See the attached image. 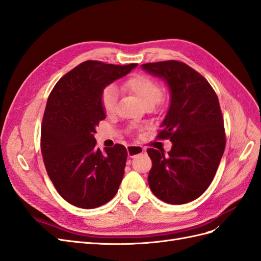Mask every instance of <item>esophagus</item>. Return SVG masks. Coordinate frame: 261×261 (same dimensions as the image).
I'll use <instances>...</instances> for the list:
<instances>
[{
  "label": "esophagus",
  "instance_id": "esophagus-1",
  "mask_svg": "<svg viewBox=\"0 0 261 261\" xmlns=\"http://www.w3.org/2000/svg\"><path fill=\"white\" fill-rule=\"evenodd\" d=\"M144 152V148L140 146H128L127 147V154L129 158H135Z\"/></svg>",
  "mask_w": 261,
  "mask_h": 261
}]
</instances>
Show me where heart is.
Instances as JSON below:
<instances>
[{
    "instance_id": "obj_1",
    "label": "heart",
    "mask_w": 261,
    "mask_h": 261,
    "mask_svg": "<svg viewBox=\"0 0 261 261\" xmlns=\"http://www.w3.org/2000/svg\"><path fill=\"white\" fill-rule=\"evenodd\" d=\"M124 88L137 97L147 110L152 109L155 105H160L163 101L159 83L148 75L136 74L129 77L124 83ZM101 106L108 116L116 113L117 89L115 86H108L102 92Z\"/></svg>"
}]
</instances>
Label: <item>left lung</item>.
<instances>
[{
	"instance_id": "left-lung-1",
	"label": "left lung",
	"mask_w": 261,
	"mask_h": 261,
	"mask_svg": "<svg viewBox=\"0 0 261 261\" xmlns=\"http://www.w3.org/2000/svg\"><path fill=\"white\" fill-rule=\"evenodd\" d=\"M145 72L159 77L170 90V107L158 137L172 148H148L152 161L148 183L153 195L171 204L201 196L216 175L225 148L223 117L215 90L195 69L177 61L147 63Z\"/></svg>"
}]
</instances>
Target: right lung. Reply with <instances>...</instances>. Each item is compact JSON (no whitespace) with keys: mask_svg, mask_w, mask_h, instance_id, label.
<instances>
[{"mask_svg":"<svg viewBox=\"0 0 261 261\" xmlns=\"http://www.w3.org/2000/svg\"><path fill=\"white\" fill-rule=\"evenodd\" d=\"M135 67L86 61L61 78L46 101L41 126L43 162L58 193L73 206L100 207L118 191L127 150L117 144L101 151L94 134L106 118L102 92Z\"/></svg>","mask_w":261,"mask_h":261,"instance_id":"right-lung-1","label":"right lung"}]
</instances>
